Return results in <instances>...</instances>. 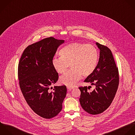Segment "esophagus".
I'll return each instance as SVG.
<instances>
[{"mask_svg":"<svg viewBox=\"0 0 135 135\" xmlns=\"http://www.w3.org/2000/svg\"><path fill=\"white\" fill-rule=\"evenodd\" d=\"M74 87H73V86H67V88L69 91H71L73 89H74Z\"/></svg>","mask_w":135,"mask_h":135,"instance_id":"34e87169","label":"esophagus"}]
</instances>
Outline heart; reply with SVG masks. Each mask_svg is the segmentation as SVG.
Listing matches in <instances>:
<instances>
[{"label": "heart", "instance_id": "1", "mask_svg": "<svg viewBox=\"0 0 135 135\" xmlns=\"http://www.w3.org/2000/svg\"><path fill=\"white\" fill-rule=\"evenodd\" d=\"M61 57L52 58V66L58 74L64 73L69 66L71 69L59 78L60 84L73 86L82 77L91 75L95 70L99 59L97 48L81 42H73L59 51Z\"/></svg>", "mask_w": 135, "mask_h": 135}]
</instances>
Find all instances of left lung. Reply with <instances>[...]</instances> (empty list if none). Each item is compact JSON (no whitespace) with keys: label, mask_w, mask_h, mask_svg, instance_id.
<instances>
[{"label":"left lung","mask_w":135,"mask_h":135,"mask_svg":"<svg viewBox=\"0 0 135 135\" xmlns=\"http://www.w3.org/2000/svg\"><path fill=\"white\" fill-rule=\"evenodd\" d=\"M96 44L100 50L98 63L94 72L84 81L95 85L96 88L89 93L87 87H79L81 92L79 98L81 106L92 115L101 114L109 107L119 84L118 69L111 50L98 42Z\"/></svg>","instance_id":"left-lung-1"}]
</instances>
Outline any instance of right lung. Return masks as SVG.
Here are the masks:
<instances>
[{
	"label": "right lung",
	"instance_id": "1",
	"mask_svg": "<svg viewBox=\"0 0 135 135\" xmlns=\"http://www.w3.org/2000/svg\"><path fill=\"white\" fill-rule=\"evenodd\" d=\"M64 42L50 37L30 45L23 51L18 65L19 86L26 102L36 114L46 119L60 112L66 96L65 86H54L53 91L49 90L58 79L51 61Z\"/></svg>",
	"mask_w": 135,
	"mask_h": 135
}]
</instances>
